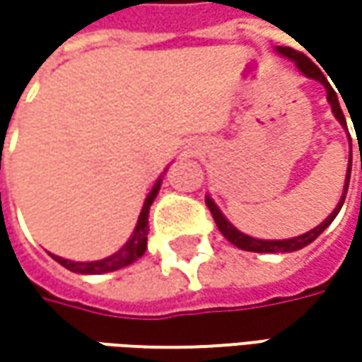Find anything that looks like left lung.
<instances>
[{"instance_id": "1", "label": "left lung", "mask_w": 362, "mask_h": 362, "mask_svg": "<svg viewBox=\"0 0 362 362\" xmlns=\"http://www.w3.org/2000/svg\"><path fill=\"white\" fill-rule=\"evenodd\" d=\"M278 54H282L286 58H290L292 62L296 64V68H298L300 72L304 74V76L313 78V80H318L325 88H327V98L330 106H332V112H334V117L337 120L341 122L342 127H346V120H344V115H342V108L339 105V96H337V92L330 88V84L327 82V78L322 74V70L316 66V64L310 60V58H306L302 52H296V49L292 48H286V46H278L276 48ZM351 165H353V145H351V159H349V167H346V179H344V189H342V197L339 205L334 207V211L330 214V216L320 223V226H316L314 230L306 231V233H302L298 238H290V240H257V238H252V235H245L242 231L238 230V228H233L230 221L226 219V216L219 211V207H217L214 199L207 195L205 197V203H207V207H209V211H211V216L216 219L217 223V230L223 233V238L231 242L235 247H240V250H245V252H257V254H288V252H296V250H302V247H306L308 243H313L322 231L327 230L328 226L332 223V219L339 216V211H341L342 203H344V197H346V191H349V181H351Z\"/></svg>"}]
</instances>
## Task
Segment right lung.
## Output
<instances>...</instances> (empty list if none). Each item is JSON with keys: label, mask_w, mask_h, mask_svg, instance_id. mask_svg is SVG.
I'll list each match as a JSON object with an SVG mask.
<instances>
[{"label": "right lung", "mask_w": 362, "mask_h": 362, "mask_svg": "<svg viewBox=\"0 0 362 362\" xmlns=\"http://www.w3.org/2000/svg\"><path fill=\"white\" fill-rule=\"evenodd\" d=\"M160 183H163V179L159 177L157 183L153 185V189L146 195L132 235L117 254L105 257V259H96V262H72V259H64V257L54 256V254H49V256L54 257L58 264H62L64 268H68L70 272H76V274H106V272H115L124 268V266H131L132 262H136L139 257L145 254L146 233H148V209H151V205H153L157 193H159Z\"/></svg>", "instance_id": "obj_1"}]
</instances>
